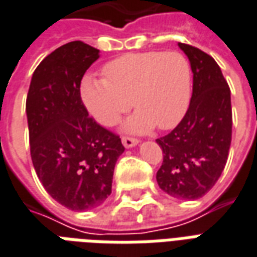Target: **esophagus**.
I'll use <instances>...</instances> for the list:
<instances>
[{"label": "esophagus", "mask_w": 257, "mask_h": 257, "mask_svg": "<svg viewBox=\"0 0 257 257\" xmlns=\"http://www.w3.org/2000/svg\"><path fill=\"white\" fill-rule=\"evenodd\" d=\"M121 142H123V145H124L126 148H133V146L138 145L140 141L137 140V138H133V137H123V138H121Z\"/></svg>", "instance_id": "esophagus-1"}]
</instances>
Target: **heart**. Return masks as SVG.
<instances>
[{"instance_id":"b5f03b06","label":"heart","mask_w":257,"mask_h":257,"mask_svg":"<svg viewBox=\"0 0 257 257\" xmlns=\"http://www.w3.org/2000/svg\"><path fill=\"white\" fill-rule=\"evenodd\" d=\"M101 71L104 78H82L80 94L88 112L104 126H113L131 104L137 112L124 121L123 130L136 134L148 133L154 126L172 128L186 115L192 76L183 54H124L105 63Z\"/></svg>"}]
</instances>
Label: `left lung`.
I'll use <instances>...</instances> for the list:
<instances>
[{"label":"left lung","mask_w":257,"mask_h":257,"mask_svg":"<svg viewBox=\"0 0 257 257\" xmlns=\"http://www.w3.org/2000/svg\"><path fill=\"white\" fill-rule=\"evenodd\" d=\"M194 73L190 107L169 134L156 140L163 149L160 188L177 199L202 198L226 165L231 142L230 88L213 57L179 43Z\"/></svg>","instance_id":"8db88e82"}]
</instances>
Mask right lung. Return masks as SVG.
I'll use <instances>...</instances> for the list:
<instances>
[{
  "mask_svg": "<svg viewBox=\"0 0 257 257\" xmlns=\"http://www.w3.org/2000/svg\"><path fill=\"white\" fill-rule=\"evenodd\" d=\"M99 50L81 40L58 47L39 63L27 96L31 158L44 190L58 203L84 211L111 194L119 136L89 116L80 94Z\"/></svg>",
  "mask_w": 257,
  "mask_h": 257,
  "instance_id": "1",
  "label": "right lung"
}]
</instances>
